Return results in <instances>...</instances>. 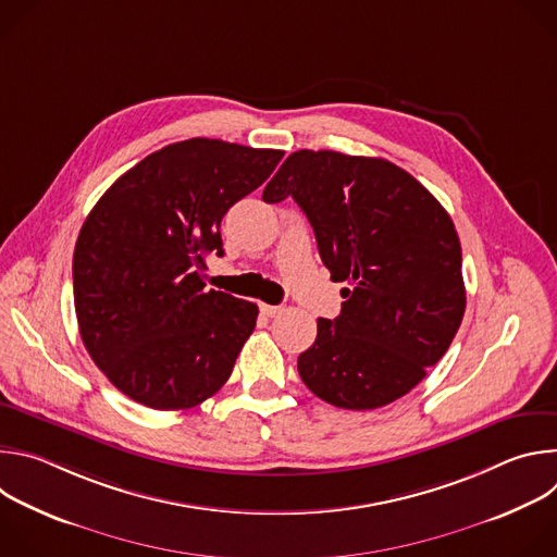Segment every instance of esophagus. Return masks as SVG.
I'll return each mask as SVG.
<instances>
[{
    "label": "esophagus",
    "mask_w": 557,
    "mask_h": 557,
    "mask_svg": "<svg viewBox=\"0 0 557 557\" xmlns=\"http://www.w3.org/2000/svg\"><path fill=\"white\" fill-rule=\"evenodd\" d=\"M260 310H262V314H267V317H277L284 308L282 306H269V304H260Z\"/></svg>",
    "instance_id": "34e87169"
}]
</instances>
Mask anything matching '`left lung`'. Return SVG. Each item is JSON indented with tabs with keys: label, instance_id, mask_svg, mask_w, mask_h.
<instances>
[{
	"label": "left lung",
	"instance_id": "8db88e82",
	"mask_svg": "<svg viewBox=\"0 0 557 557\" xmlns=\"http://www.w3.org/2000/svg\"><path fill=\"white\" fill-rule=\"evenodd\" d=\"M288 196L331 277L350 284L339 317L317 320V339L297 359L301 381L344 410L401 399L447 352L465 314L449 213L394 163L329 149L286 158L262 200Z\"/></svg>",
	"mask_w": 557,
	"mask_h": 557
}]
</instances>
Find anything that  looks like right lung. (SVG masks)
<instances>
[{"instance_id": "obj_1", "label": "right lung", "mask_w": 557, "mask_h": 557, "mask_svg": "<svg viewBox=\"0 0 557 557\" xmlns=\"http://www.w3.org/2000/svg\"><path fill=\"white\" fill-rule=\"evenodd\" d=\"M284 151L189 138L149 153L95 205L76 237L72 286L92 361L132 401L189 410L215 394L256 329L258 306L207 290L224 213Z\"/></svg>"}]
</instances>
